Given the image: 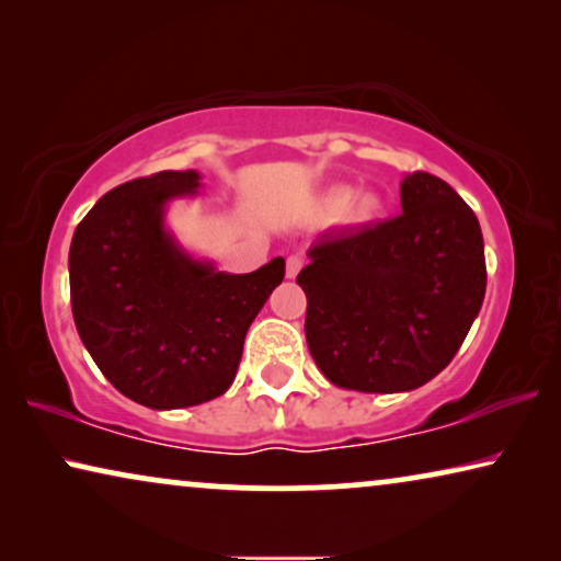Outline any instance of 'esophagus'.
Masks as SVG:
<instances>
[{
    "mask_svg": "<svg viewBox=\"0 0 561 561\" xmlns=\"http://www.w3.org/2000/svg\"><path fill=\"white\" fill-rule=\"evenodd\" d=\"M301 267H304V257L290 255L288 263H286V275H288V278H296V275L301 273Z\"/></svg>",
    "mask_w": 561,
    "mask_h": 561,
    "instance_id": "1",
    "label": "esophagus"
}]
</instances>
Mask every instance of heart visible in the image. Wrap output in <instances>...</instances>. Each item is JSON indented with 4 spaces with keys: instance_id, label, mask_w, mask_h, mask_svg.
Wrapping results in <instances>:
<instances>
[{
    "instance_id": "heart-1",
    "label": "heart",
    "mask_w": 561,
    "mask_h": 561,
    "mask_svg": "<svg viewBox=\"0 0 561 561\" xmlns=\"http://www.w3.org/2000/svg\"><path fill=\"white\" fill-rule=\"evenodd\" d=\"M324 209L329 217H342L347 211L352 221H370L378 217L380 198L375 194H363L355 198V188L352 186H332L324 196Z\"/></svg>"
}]
</instances>
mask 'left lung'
<instances>
[{
    "instance_id": "left-lung-1",
    "label": "left lung",
    "mask_w": 561,
    "mask_h": 561,
    "mask_svg": "<svg viewBox=\"0 0 561 561\" xmlns=\"http://www.w3.org/2000/svg\"><path fill=\"white\" fill-rule=\"evenodd\" d=\"M396 219L321 234L298 273L306 342L324 378L359 393H409L462 347L485 298L480 221L447 181L409 173Z\"/></svg>"
}]
</instances>
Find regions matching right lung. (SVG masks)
Returning a JSON list of instances; mask_svg holds the SVG:
<instances>
[{
	"mask_svg": "<svg viewBox=\"0 0 561 561\" xmlns=\"http://www.w3.org/2000/svg\"><path fill=\"white\" fill-rule=\"evenodd\" d=\"M198 188V171L122 183L81 219L68 252L83 347L122 396L156 411L227 393L244 334L286 273L283 257L225 273L183 248L165 214Z\"/></svg>",
	"mask_w": 561,
	"mask_h": 561,
	"instance_id": "add662e5",
	"label": "right lung"
}]
</instances>
